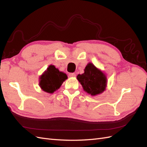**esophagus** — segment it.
<instances>
[{
	"label": "esophagus",
	"instance_id": "obj_1",
	"mask_svg": "<svg viewBox=\"0 0 147 147\" xmlns=\"http://www.w3.org/2000/svg\"><path fill=\"white\" fill-rule=\"evenodd\" d=\"M69 77H76V74H75V73H70L69 74Z\"/></svg>",
	"mask_w": 147,
	"mask_h": 147
}]
</instances>
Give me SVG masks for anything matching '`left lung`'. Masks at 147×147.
<instances>
[{
  "mask_svg": "<svg viewBox=\"0 0 147 147\" xmlns=\"http://www.w3.org/2000/svg\"><path fill=\"white\" fill-rule=\"evenodd\" d=\"M84 71L83 74H78L77 77L83 90L92 96L103 92L107 84L105 74L91 63L87 64Z\"/></svg>",
  "mask_w": 147,
  "mask_h": 147,
  "instance_id": "obj_1",
  "label": "left lung"
}]
</instances>
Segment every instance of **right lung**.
Listing matches in <instances>:
<instances>
[{
	"label": "right lung",
	"instance_id": "1",
	"mask_svg": "<svg viewBox=\"0 0 147 147\" xmlns=\"http://www.w3.org/2000/svg\"><path fill=\"white\" fill-rule=\"evenodd\" d=\"M67 79V75L59 71L54 65H50L39 78V86L46 92L53 94Z\"/></svg>",
	"mask_w": 147,
	"mask_h": 147
}]
</instances>
